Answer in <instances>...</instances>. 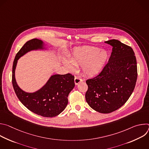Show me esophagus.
<instances>
[{"label":"esophagus","mask_w":149,"mask_h":149,"mask_svg":"<svg viewBox=\"0 0 149 149\" xmlns=\"http://www.w3.org/2000/svg\"><path fill=\"white\" fill-rule=\"evenodd\" d=\"M82 81V79L81 78H80L79 77H75V79H74V82H75V85H77L78 84H79L80 82Z\"/></svg>","instance_id":"esophagus-1"}]
</instances>
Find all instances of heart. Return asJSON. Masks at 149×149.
Here are the masks:
<instances>
[{
  "mask_svg": "<svg viewBox=\"0 0 149 149\" xmlns=\"http://www.w3.org/2000/svg\"><path fill=\"white\" fill-rule=\"evenodd\" d=\"M108 57L109 54L105 50H100L94 47H85L75 49L70 60L74 65H82V71L86 75L94 76L101 71ZM65 63L70 70H74L68 62L65 61Z\"/></svg>",
  "mask_w": 149,
  "mask_h": 149,
  "instance_id": "obj_1",
  "label": "heart"
}]
</instances>
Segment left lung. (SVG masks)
I'll return each mask as SVG.
<instances>
[{
    "label": "left lung",
    "instance_id": "1",
    "mask_svg": "<svg viewBox=\"0 0 149 149\" xmlns=\"http://www.w3.org/2000/svg\"><path fill=\"white\" fill-rule=\"evenodd\" d=\"M113 47L108 63L96 77L87 79L86 100L96 111L107 114L123 106L133 93L137 78L133 49L120 41L105 42Z\"/></svg>",
    "mask_w": 149,
    "mask_h": 149
}]
</instances>
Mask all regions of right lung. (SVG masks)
I'll use <instances>...</instances> for the list:
<instances>
[{"mask_svg":"<svg viewBox=\"0 0 149 149\" xmlns=\"http://www.w3.org/2000/svg\"><path fill=\"white\" fill-rule=\"evenodd\" d=\"M45 49L43 41L35 38L28 40L17 53L12 67V85L20 101L32 112L45 117L59 115L66 108L68 96L75 87L74 76L71 74L52 75L40 90L26 93L17 86L15 79V69L17 60L27 52Z\"/></svg>","mask_w":149,"mask_h":149,"instance_id":"obj_1","label":"right lung"}]
</instances>
